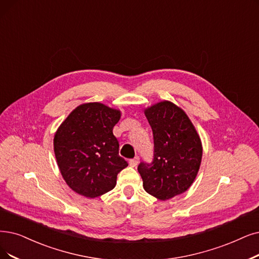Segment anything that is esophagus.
<instances>
[{"instance_id":"34e87169","label":"esophagus","mask_w":259,"mask_h":259,"mask_svg":"<svg viewBox=\"0 0 259 259\" xmlns=\"http://www.w3.org/2000/svg\"><path fill=\"white\" fill-rule=\"evenodd\" d=\"M138 162H139V157H135L134 159L130 160V165H131V167H133V168H135V167H137Z\"/></svg>"}]
</instances>
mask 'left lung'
<instances>
[{"label": "left lung", "mask_w": 259, "mask_h": 259, "mask_svg": "<svg viewBox=\"0 0 259 259\" xmlns=\"http://www.w3.org/2000/svg\"><path fill=\"white\" fill-rule=\"evenodd\" d=\"M154 137V159L140 162L143 188L165 201L188 190L198 175L203 148L201 138L186 112L170 101L144 109Z\"/></svg>", "instance_id": "obj_1"}]
</instances>
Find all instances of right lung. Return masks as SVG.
<instances>
[{"label":"right lung","mask_w":259,"mask_h":259,"mask_svg":"<svg viewBox=\"0 0 259 259\" xmlns=\"http://www.w3.org/2000/svg\"><path fill=\"white\" fill-rule=\"evenodd\" d=\"M121 111L99 102L85 103L70 112L54 136L59 171L69 187L88 199L115 188L118 173L127 167L119 156L112 128Z\"/></svg>","instance_id":"obj_1"}]
</instances>
